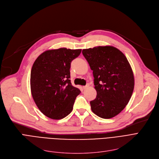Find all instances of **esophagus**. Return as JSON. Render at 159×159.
<instances>
[{"label": "esophagus", "mask_w": 159, "mask_h": 159, "mask_svg": "<svg viewBox=\"0 0 159 159\" xmlns=\"http://www.w3.org/2000/svg\"><path fill=\"white\" fill-rule=\"evenodd\" d=\"M89 87V85H85V86L83 87V89H87Z\"/></svg>", "instance_id": "1"}]
</instances>
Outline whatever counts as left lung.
<instances>
[{"mask_svg": "<svg viewBox=\"0 0 159 159\" xmlns=\"http://www.w3.org/2000/svg\"><path fill=\"white\" fill-rule=\"evenodd\" d=\"M82 53L93 71L97 92L90 102L93 112L105 119L115 117L125 107L133 92L134 75L129 61L111 46L84 49Z\"/></svg>", "mask_w": 159, "mask_h": 159, "instance_id": "8db88e82", "label": "left lung"}]
</instances>
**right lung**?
I'll return each mask as SVG.
<instances>
[{
  "mask_svg": "<svg viewBox=\"0 0 159 159\" xmlns=\"http://www.w3.org/2000/svg\"><path fill=\"white\" fill-rule=\"evenodd\" d=\"M81 49L61 48L44 52L36 59L30 75L33 99L46 116L60 120L72 112L80 90L72 85L70 63Z\"/></svg>",
  "mask_w": 159,
  "mask_h": 159,
  "instance_id": "1",
  "label": "right lung"
}]
</instances>
